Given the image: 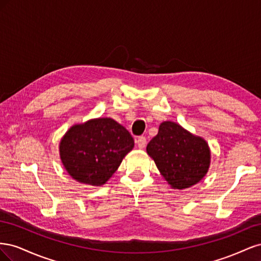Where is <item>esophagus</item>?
Segmentation results:
<instances>
[{
	"instance_id": "obj_1",
	"label": "esophagus",
	"mask_w": 261,
	"mask_h": 261,
	"mask_svg": "<svg viewBox=\"0 0 261 261\" xmlns=\"http://www.w3.org/2000/svg\"><path fill=\"white\" fill-rule=\"evenodd\" d=\"M136 144H137L138 148L144 149V148L146 147V145H147V139H146V137H145V136H138V137L136 138Z\"/></svg>"
}]
</instances>
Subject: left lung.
I'll return each mask as SVG.
<instances>
[{
	"label": "left lung",
	"instance_id": "obj_1",
	"mask_svg": "<svg viewBox=\"0 0 261 261\" xmlns=\"http://www.w3.org/2000/svg\"><path fill=\"white\" fill-rule=\"evenodd\" d=\"M148 154L171 187L188 188L206 175L210 149L201 137L192 135L174 122H163L147 145Z\"/></svg>",
	"mask_w": 261,
	"mask_h": 261
}]
</instances>
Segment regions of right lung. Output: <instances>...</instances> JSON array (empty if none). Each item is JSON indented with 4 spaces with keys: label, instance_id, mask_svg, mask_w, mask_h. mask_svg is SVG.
I'll return each instance as SVG.
<instances>
[{
    "label": "right lung",
    "instance_id": "1",
    "mask_svg": "<svg viewBox=\"0 0 261 261\" xmlns=\"http://www.w3.org/2000/svg\"><path fill=\"white\" fill-rule=\"evenodd\" d=\"M134 147L124 126L110 117L74 125L62 138L60 155L68 174L81 183L101 186Z\"/></svg>",
    "mask_w": 261,
    "mask_h": 261
}]
</instances>
